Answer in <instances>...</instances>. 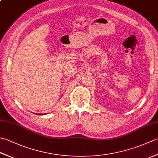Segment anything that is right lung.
Wrapping results in <instances>:
<instances>
[{
	"label": "right lung",
	"instance_id": "right-lung-1",
	"mask_svg": "<svg viewBox=\"0 0 158 158\" xmlns=\"http://www.w3.org/2000/svg\"><path fill=\"white\" fill-rule=\"evenodd\" d=\"M36 115H45V114H41V113H35Z\"/></svg>",
	"mask_w": 158,
	"mask_h": 158
}]
</instances>
